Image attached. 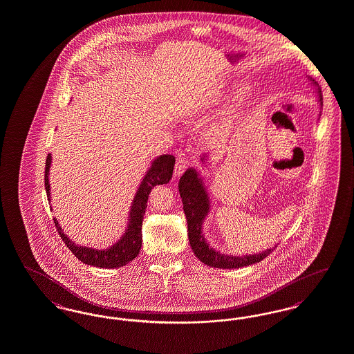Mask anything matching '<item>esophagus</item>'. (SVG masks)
<instances>
[{
    "label": "esophagus",
    "mask_w": 354,
    "mask_h": 354,
    "mask_svg": "<svg viewBox=\"0 0 354 354\" xmlns=\"http://www.w3.org/2000/svg\"><path fill=\"white\" fill-rule=\"evenodd\" d=\"M189 165H191V162H189L188 159L179 158V159L176 160V165H175V171H174L175 176H180L184 171L187 170V167H188Z\"/></svg>",
    "instance_id": "obj_1"
}]
</instances>
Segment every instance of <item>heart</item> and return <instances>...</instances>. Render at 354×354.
<instances>
[{
    "label": "heart",
    "mask_w": 354,
    "mask_h": 354,
    "mask_svg": "<svg viewBox=\"0 0 354 354\" xmlns=\"http://www.w3.org/2000/svg\"><path fill=\"white\" fill-rule=\"evenodd\" d=\"M221 96H223V93H221V91H213L209 93V96L205 99V102H204V106L205 108H209V106H213V105H216L220 99H221Z\"/></svg>",
    "instance_id": "b5f03b06"
}]
</instances>
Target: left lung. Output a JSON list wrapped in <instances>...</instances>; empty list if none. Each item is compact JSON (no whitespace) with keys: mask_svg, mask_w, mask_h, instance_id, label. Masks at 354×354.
I'll return each instance as SVG.
<instances>
[{"mask_svg":"<svg viewBox=\"0 0 354 354\" xmlns=\"http://www.w3.org/2000/svg\"><path fill=\"white\" fill-rule=\"evenodd\" d=\"M316 84V83H315ZM317 85V84H316ZM319 97L322 100V91L319 89ZM179 194L183 203L184 213L187 217L188 225V240L191 248L198 259L207 266H212L217 269H239L243 266L254 265L261 262L277 248L268 249L259 254L233 255L221 254L207 243L203 236V221L209 212V198L204 188L203 180L198 178V174L194 169H188L179 180Z\"/></svg>","mask_w":354,"mask_h":354,"instance_id":"obj_1","label":"left lung"}]
</instances>
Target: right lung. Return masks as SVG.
Instances as JSON below:
<instances>
[{
	"mask_svg": "<svg viewBox=\"0 0 354 354\" xmlns=\"http://www.w3.org/2000/svg\"><path fill=\"white\" fill-rule=\"evenodd\" d=\"M51 165V154L46 158V169H44V187L47 192V198L50 200V184H48V170ZM175 166V156H160L153 162L151 167L145 175L141 185L136 194V198L131 204L130 211V221L127 225V232L122 239L114 243L112 248L105 250L91 249L84 246H77L73 243L59 227L57 218H54V224L57 227L60 239L67 245L79 261L85 265L102 268V269H114L125 266L130 261H133L140 254L142 246V221L145 211L147 207V200L151 189L159 184H167L172 178V171Z\"/></svg>",
	"mask_w": 354,
	"mask_h": 354,
	"instance_id": "obj_1",
	"label": "right lung"
}]
</instances>
